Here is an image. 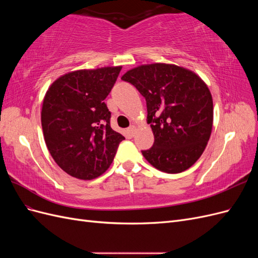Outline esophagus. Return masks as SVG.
Wrapping results in <instances>:
<instances>
[{
	"instance_id": "1",
	"label": "esophagus",
	"mask_w": 258,
	"mask_h": 258,
	"mask_svg": "<svg viewBox=\"0 0 258 258\" xmlns=\"http://www.w3.org/2000/svg\"><path fill=\"white\" fill-rule=\"evenodd\" d=\"M135 132H136V127L135 126H130L129 128H128V134L132 137L135 135Z\"/></svg>"
}]
</instances>
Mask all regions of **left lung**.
<instances>
[{"label": "left lung", "mask_w": 258, "mask_h": 258, "mask_svg": "<svg viewBox=\"0 0 258 258\" xmlns=\"http://www.w3.org/2000/svg\"><path fill=\"white\" fill-rule=\"evenodd\" d=\"M146 100L154 145L142 154L153 167L181 173L204 153L212 132L213 100L190 70L170 63L142 64L121 76Z\"/></svg>", "instance_id": "left-lung-1"}]
</instances>
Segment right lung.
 Segmentation results:
<instances>
[{"mask_svg":"<svg viewBox=\"0 0 258 258\" xmlns=\"http://www.w3.org/2000/svg\"><path fill=\"white\" fill-rule=\"evenodd\" d=\"M121 67L77 70L61 75L46 91L41 120L45 143L57 165L84 181L111 166L124 137L111 128L104 103Z\"/></svg>","mask_w":258,"mask_h":258,"instance_id":"right-lung-1","label":"right lung"}]
</instances>
